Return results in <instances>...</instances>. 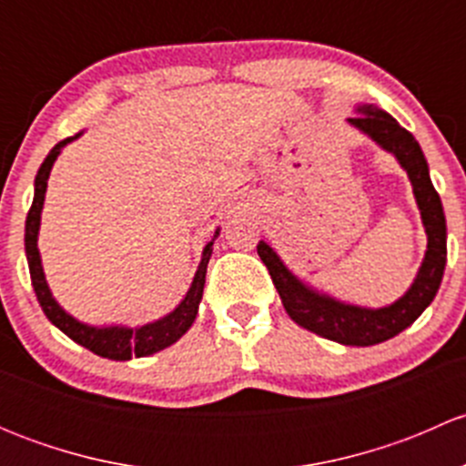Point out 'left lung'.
<instances>
[{
    "mask_svg": "<svg viewBox=\"0 0 466 466\" xmlns=\"http://www.w3.org/2000/svg\"><path fill=\"white\" fill-rule=\"evenodd\" d=\"M354 112L356 116L347 119V124L392 155L412 185V196L426 229V252L412 284L392 304L377 309L359 307L299 279L266 241H259L257 252L270 272L272 284L290 320L327 340L350 347H370L390 340L410 327L435 299L446 266V218L420 142L401 128L392 115L374 103H359Z\"/></svg>",
    "mask_w": 466,
    "mask_h": 466,
    "instance_id": "8db88e82",
    "label": "left lung"
}]
</instances>
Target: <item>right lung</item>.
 Returning <instances> with one entry per match:
<instances>
[{"mask_svg":"<svg viewBox=\"0 0 466 466\" xmlns=\"http://www.w3.org/2000/svg\"><path fill=\"white\" fill-rule=\"evenodd\" d=\"M83 133L74 135V137L63 139L49 150L45 157L42 167L37 168L35 182H33V203L26 216V228H25V250L26 261H29L31 272V284L37 295L42 311L49 318L54 327H58L65 336L72 338L74 342L83 345L86 350L94 351L96 356L110 360H130V359H144V356L155 354L159 350H167L173 342L180 340L189 327L194 324L196 316H198L200 299H203L205 289V275H207V263H209L211 252H214V241L218 238L220 228H216L214 238L203 248V257H200L198 268H196L194 281H191L189 290L182 298V302L173 309L171 313L162 316L159 320L137 324V327H128V324H87L74 318L72 313L65 311L58 304V299L51 293L49 284H46L45 268H42L40 248H37V234H40V220H42V207H45V194H46V180L54 168V162L67 144L74 139L81 137Z\"/></svg>","mask_w":466,"mask_h":466,"instance_id":"right-lung-1","label":"right lung"}]
</instances>
